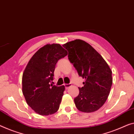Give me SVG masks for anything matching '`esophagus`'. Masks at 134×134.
Wrapping results in <instances>:
<instances>
[{
    "mask_svg": "<svg viewBox=\"0 0 134 134\" xmlns=\"http://www.w3.org/2000/svg\"><path fill=\"white\" fill-rule=\"evenodd\" d=\"M64 86H65V89H68L71 86V83H66V84L64 85Z\"/></svg>",
    "mask_w": 134,
    "mask_h": 134,
    "instance_id": "1",
    "label": "esophagus"
}]
</instances>
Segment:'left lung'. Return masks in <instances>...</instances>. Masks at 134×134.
Returning <instances> with one entry per match:
<instances>
[{"instance_id":"obj_1","label":"left lung","mask_w":134,"mask_h":134,"mask_svg":"<svg viewBox=\"0 0 134 134\" xmlns=\"http://www.w3.org/2000/svg\"><path fill=\"white\" fill-rule=\"evenodd\" d=\"M63 46L68 51V58L79 76L85 79L84 85L79 88V93L74 99L78 110L92 113L102 107L110 91L113 78L112 71L102 57L90 45L75 40Z\"/></svg>"}]
</instances>
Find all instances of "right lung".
<instances>
[{
    "label": "right lung",
    "mask_w": 134,
    "mask_h": 134,
    "mask_svg": "<svg viewBox=\"0 0 134 134\" xmlns=\"http://www.w3.org/2000/svg\"><path fill=\"white\" fill-rule=\"evenodd\" d=\"M67 55L59 44H47L33 55L24 71L23 94L27 105L40 115H51L58 110L65 87L50 82L58 61Z\"/></svg>",
    "instance_id": "right-lung-1"
}]
</instances>
